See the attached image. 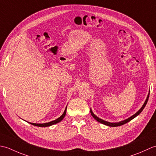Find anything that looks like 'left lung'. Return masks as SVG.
Here are the masks:
<instances>
[{"label": "left lung", "mask_w": 156, "mask_h": 156, "mask_svg": "<svg viewBox=\"0 0 156 156\" xmlns=\"http://www.w3.org/2000/svg\"><path fill=\"white\" fill-rule=\"evenodd\" d=\"M149 94H148V96H147V99H146L144 104L143 105V106L141 107V108L140 110H139L137 112H136V113L134 114V115H133L132 116L130 117V118L127 119H126V120H123V121L120 122H114V123H112V122H109L105 121V120H102V119H99L98 116H96V115H95V114L93 113V112H92V111H91V110H90V112H91V116H93L94 118L97 120V121H98V122H100V123H102V124H104V125H106L109 126H121V125H125V123L129 122L130 120H131L132 119H133L134 118H135V117H136V116H138L139 114L142 112V110L144 109L145 106H146V104H147V102L148 99H149Z\"/></svg>", "instance_id": "left-lung-1"}]
</instances>
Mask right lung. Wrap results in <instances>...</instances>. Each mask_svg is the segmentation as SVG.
I'll use <instances>...</instances> for the list:
<instances>
[{
	"mask_svg": "<svg viewBox=\"0 0 156 156\" xmlns=\"http://www.w3.org/2000/svg\"><path fill=\"white\" fill-rule=\"evenodd\" d=\"M66 108H65V110L64 111V113L62 114V116H60L58 119H56L55 120H53V121L49 122H46V123H44V124H36V123H31V122H30V123L31 124V125H32L36 126H40V127L51 126L52 125H55V124H56V123L60 122L63 119H64V117H65V114H66Z\"/></svg>",
	"mask_w": 156,
	"mask_h": 156,
	"instance_id": "right-lung-1",
	"label": "right lung"
}]
</instances>
